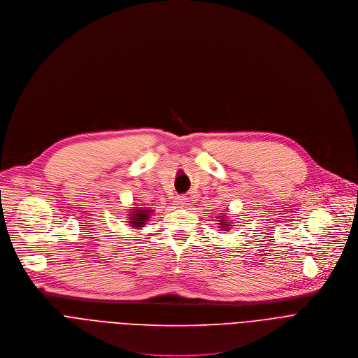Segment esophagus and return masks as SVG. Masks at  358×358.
<instances>
[{"mask_svg": "<svg viewBox=\"0 0 358 358\" xmlns=\"http://www.w3.org/2000/svg\"><path fill=\"white\" fill-rule=\"evenodd\" d=\"M186 203H187V197H186V196H179V197L175 200L176 207H183Z\"/></svg>", "mask_w": 358, "mask_h": 358, "instance_id": "1", "label": "esophagus"}]
</instances>
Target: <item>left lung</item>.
Listing matches in <instances>:
<instances>
[{
  "label": "left lung",
  "mask_w": 358,
  "mask_h": 358,
  "mask_svg": "<svg viewBox=\"0 0 358 358\" xmlns=\"http://www.w3.org/2000/svg\"><path fill=\"white\" fill-rule=\"evenodd\" d=\"M217 219H220V220H217L219 223V227L223 230V231H229V229H231V226H234L233 223H229V220H227V214H224V213H222L220 216H217Z\"/></svg>",
  "instance_id": "8db88e82"
}]
</instances>
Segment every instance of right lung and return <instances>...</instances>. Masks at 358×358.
I'll use <instances>...</instances> for the list:
<instances>
[{
	"instance_id": "obj_1",
	"label": "right lung",
	"mask_w": 358,
	"mask_h": 358,
	"mask_svg": "<svg viewBox=\"0 0 358 358\" xmlns=\"http://www.w3.org/2000/svg\"><path fill=\"white\" fill-rule=\"evenodd\" d=\"M132 211L129 213V226L134 229H141L144 227L145 223L150 220V216H152V211L148 208H142V207H135L131 208Z\"/></svg>"
}]
</instances>
